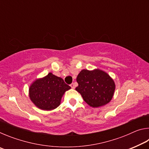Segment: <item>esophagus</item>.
<instances>
[{"mask_svg": "<svg viewBox=\"0 0 149 149\" xmlns=\"http://www.w3.org/2000/svg\"><path fill=\"white\" fill-rule=\"evenodd\" d=\"M70 87H71L72 89H74V88H75V84H74V83H72V84L70 85Z\"/></svg>", "mask_w": 149, "mask_h": 149, "instance_id": "1", "label": "esophagus"}]
</instances>
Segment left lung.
Segmentation results:
<instances>
[{
    "instance_id": "8db88e82",
    "label": "left lung",
    "mask_w": 149,
    "mask_h": 149,
    "mask_svg": "<svg viewBox=\"0 0 149 149\" xmlns=\"http://www.w3.org/2000/svg\"><path fill=\"white\" fill-rule=\"evenodd\" d=\"M75 90L87 104L93 108L102 107L112 100L115 84L107 73L99 69L83 70L77 77Z\"/></svg>"
}]
</instances>
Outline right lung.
<instances>
[{
  "label": "right lung",
  "instance_id": "obj_1",
  "mask_svg": "<svg viewBox=\"0 0 149 149\" xmlns=\"http://www.w3.org/2000/svg\"><path fill=\"white\" fill-rule=\"evenodd\" d=\"M71 89L63 79L49 73L46 76L33 82L29 95L33 103L43 110H52L60 104L62 96Z\"/></svg>",
  "mask_w": 149,
  "mask_h": 149
}]
</instances>
